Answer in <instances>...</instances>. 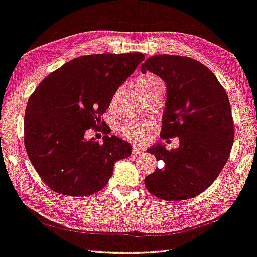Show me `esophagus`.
I'll return each instance as SVG.
<instances>
[{"mask_svg": "<svg viewBox=\"0 0 257 257\" xmlns=\"http://www.w3.org/2000/svg\"><path fill=\"white\" fill-rule=\"evenodd\" d=\"M144 152H145L144 148L136 147V146H134V147H133V154L134 155H140V154H143Z\"/></svg>", "mask_w": 257, "mask_h": 257, "instance_id": "esophagus-1", "label": "esophagus"}]
</instances>
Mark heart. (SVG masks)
Returning a JSON list of instances; mask_svg holds the SVG:
<instances>
[{
    "label": "heart",
    "mask_w": 257,
    "mask_h": 257,
    "mask_svg": "<svg viewBox=\"0 0 257 257\" xmlns=\"http://www.w3.org/2000/svg\"><path fill=\"white\" fill-rule=\"evenodd\" d=\"M164 87L163 81L158 77L147 73L140 75L136 81V88L138 91L143 94H149L154 92L158 88ZM149 133V125L145 123H137V122H129L125 123L119 128V134L124 137L125 139L130 140L134 143H139L147 137Z\"/></svg>",
    "instance_id": "obj_1"
}]
</instances>
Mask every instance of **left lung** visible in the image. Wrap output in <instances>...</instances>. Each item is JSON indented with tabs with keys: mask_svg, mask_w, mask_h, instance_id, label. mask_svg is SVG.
Instances as JSON below:
<instances>
[{
	"mask_svg": "<svg viewBox=\"0 0 257 257\" xmlns=\"http://www.w3.org/2000/svg\"><path fill=\"white\" fill-rule=\"evenodd\" d=\"M140 69L157 74L167 87L160 137L179 138L177 149L158 144L147 150L164 167L145 178L146 188L164 200L194 198L229 158L235 130L227 93L206 65L188 57L153 55Z\"/></svg>",
	"mask_w": 257,
	"mask_h": 257,
	"instance_id": "8db88e82",
	"label": "left lung"
}]
</instances>
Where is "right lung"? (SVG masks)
Here are the masks:
<instances>
[{"mask_svg":"<svg viewBox=\"0 0 257 257\" xmlns=\"http://www.w3.org/2000/svg\"><path fill=\"white\" fill-rule=\"evenodd\" d=\"M144 60L140 52L82 55L45 77L29 98L24 146L30 162L53 192L97 193L108 184L114 163L132 154L130 144L109 137L101 115ZM89 128L102 131L104 143L85 140Z\"/></svg>","mask_w":257,"mask_h":257,"instance_id":"obj_1","label":"right lung"}]
</instances>
